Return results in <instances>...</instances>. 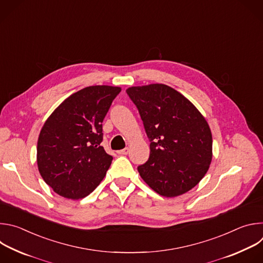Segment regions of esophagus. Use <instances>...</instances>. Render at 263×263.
Masks as SVG:
<instances>
[{"label": "esophagus", "instance_id": "1", "mask_svg": "<svg viewBox=\"0 0 263 263\" xmlns=\"http://www.w3.org/2000/svg\"><path fill=\"white\" fill-rule=\"evenodd\" d=\"M118 154H120V155H128L129 154V147H125V148L121 149V151H118Z\"/></svg>", "mask_w": 263, "mask_h": 263}]
</instances>
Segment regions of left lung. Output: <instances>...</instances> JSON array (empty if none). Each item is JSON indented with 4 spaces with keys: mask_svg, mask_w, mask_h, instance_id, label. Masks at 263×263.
Returning <instances> with one entry per match:
<instances>
[{
    "mask_svg": "<svg viewBox=\"0 0 263 263\" xmlns=\"http://www.w3.org/2000/svg\"><path fill=\"white\" fill-rule=\"evenodd\" d=\"M126 91L151 142L147 161L137 167L142 180L166 198L194 189L212 159V135L205 118L190 100L164 84Z\"/></svg>",
    "mask_w": 263,
    "mask_h": 263,
    "instance_id": "left-lung-1",
    "label": "left lung"
}]
</instances>
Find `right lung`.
<instances>
[{"mask_svg": "<svg viewBox=\"0 0 263 263\" xmlns=\"http://www.w3.org/2000/svg\"><path fill=\"white\" fill-rule=\"evenodd\" d=\"M121 87H85L65 99L48 118L37 141V166L61 197L85 198L104 179L112 156L101 145L102 123Z\"/></svg>", "mask_w": 263, "mask_h": 263, "instance_id": "obj_1", "label": "right lung"}]
</instances>
